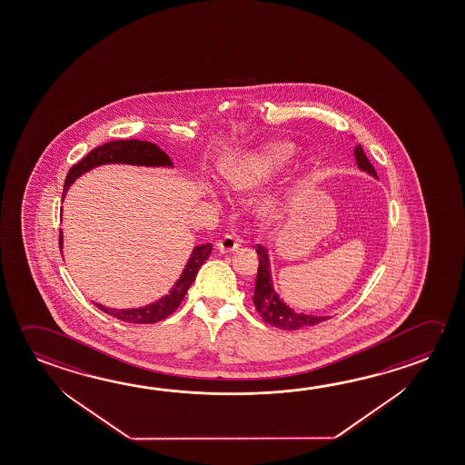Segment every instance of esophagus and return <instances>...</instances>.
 Returning <instances> with one entry per match:
<instances>
[{"instance_id": "1", "label": "esophagus", "mask_w": 465, "mask_h": 465, "mask_svg": "<svg viewBox=\"0 0 465 465\" xmlns=\"http://www.w3.org/2000/svg\"><path fill=\"white\" fill-rule=\"evenodd\" d=\"M240 248V242L233 235L222 236L217 242V250L221 252H233Z\"/></svg>"}]
</instances>
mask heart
I'll return each instance as SVG.
<instances>
[{
    "mask_svg": "<svg viewBox=\"0 0 465 465\" xmlns=\"http://www.w3.org/2000/svg\"><path fill=\"white\" fill-rule=\"evenodd\" d=\"M293 155V147L287 142H272L262 147L235 156L225 168V176L229 184L238 193H246L260 188L271 180ZM276 209L272 199L264 201L261 205V213L271 217Z\"/></svg>",
    "mask_w": 465,
    "mask_h": 465,
    "instance_id": "1",
    "label": "heart"
}]
</instances>
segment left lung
Returning a JSON list of instances; mask_svg holds the SVG:
<instances>
[{
	"mask_svg": "<svg viewBox=\"0 0 465 465\" xmlns=\"http://www.w3.org/2000/svg\"><path fill=\"white\" fill-rule=\"evenodd\" d=\"M354 158L358 163L359 170L369 173L371 176L377 178L374 166L367 160L366 153L361 145L354 148ZM258 252V274H256V284H254V295L252 302L254 307L258 310L262 320L269 325L276 326L281 330H299L303 326L317 325L320 322L326 320V317H315V315H307L302 312H295L285 303L279 293L274 291L272 277H271V262H269L268 250L264 246L258 244L256 246Z\"/></svg>",
	"mask_w": 465,
	"mask_h": 465,
	"instance_id": "8db88e82",
	"label": "left lung"
}]
</instances>
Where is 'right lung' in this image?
I'll return each instance as SVG.
<instances>
[{"label": "right lung", "instance_id": "add662e5", "mask_svg": "<svg viewBox=\"0 0 465 465\" xmlns=\"http://www.w3.org/2000/svg\"><path fill=\"white\" fill-rule=\"evenodd\" d=\"M124 163L137 164V166H166L172 168L173 162L170 156L164 153L163 150L156 147L152 142L143 140H114L107 142L101 147L91 150L88 155L83 158L82 162L74 164L66 174L65 184H64V196L68 188L74 184L84 173L91 172L93 168L101 164ZM60 248H64V233L60 232ZM213 252V244H197L189 256L186 266L183 269V274L173 285L170 293L163 295L162 299L148 303L145 307L139 309H111L101 303H94L99 310H103L107 315L123 320L127 323H156L160 320L172 315L174 310L180 307L181 302L188 292L189 287L194 282L197 272L205 260H209Z\"/></svg>", "mask_w": 465, "mask_h": 465}]
</instances>
